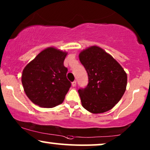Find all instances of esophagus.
<instances>
[{
  "mask_svg": "<svg viewBox=\"0 0 150 150\" xmlns=\"http://www.w3.org/2000/svg\"><path fill=\"white\" fill-rule=\"evenodd\" d=\"M76 84H77V82L75 80L72 82V85H73V87H75V86H76Z\"/></svg>",
  "mask_w": 150,
  "mask_h": 150,
  "instance_id": "34e87169",
  "label": "esophagus"
}]
</instances>
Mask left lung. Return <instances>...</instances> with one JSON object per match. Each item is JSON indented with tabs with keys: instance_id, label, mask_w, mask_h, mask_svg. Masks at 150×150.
<instances>
[{
	"instance_id": "1",
	"label": "left lung",
	"mask_w": 150,
	"mask_h": 150,
	"mask_svg": "<svg viewBox=\"0 0 150 150\" xmlns=\"http://www.w3.org/2000/svg\"><path fill=\"white\" fill-rule=\"evenodd\" d=\"M79 58L89 79L87 87L78 90L82 106L92 113L109 111L126 89V73L111 55L99 46L83 50Z\"/></svg>"
}]
</instances>
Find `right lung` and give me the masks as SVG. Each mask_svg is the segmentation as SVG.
<instances>
[{
  "label": "right lung",
  "instance_id": "obj_1",
  "mask_svg": "<svg viewBox=\"0 0 150 150\" xmlns=\"http://www.w3.org/2000/svg\"><path fill=\"white\" fill-rule=\"evenodd\" d=\"M67 52L56 48L43 50L22 71V83L26 95L40 107L61 104L71 87L63 65Z\"/></svg>",
  "mask_w": 150,
  "mask_h": 150
}]
</instances>
